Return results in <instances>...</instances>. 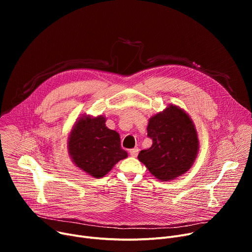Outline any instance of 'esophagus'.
Listing matches in <instances>:
<instances>
[{"instance_id":"1","label":"esophagus","mask_w":252,"mask_h":252,"mask_svg":"<svg viewBox=\"0 0 252 252\" xmlns=\"http://www.w3.org/2000/svg\"><path fill=\"white\" fill-rule=\"evenodd\" d=\"M139 151L140 149L139 148H134V149H130L129 150V155L133 156V157H137L138 154H139Z\"/></svg>"}]
</instances>
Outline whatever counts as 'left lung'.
Segmentation results:
<instances>
[{
	"label": "left lung",
	"mask_w": 252,
	"mask_h": 252,
	"mask_svg": "<svg viewBox=\"0 0 252 252\" xmlns=\"http://www.w3.org/2000/svg\"><path fill=\"white\" fill-rule=\"evenodd\" d=\"M147 133L152 146L140 151L138 158L150 173L162 182L187 173L199 150L197 130L189 114L169 104L150 117Z\"/></svg>",
	"instance_id": "1"
}]
</instances>
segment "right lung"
<instances>
[{"label":"right lung","instance_id":"add662e5","mask_svg":"<svg viewBox=\"0 0 252 252\" xmlns=\"http://www.w3.org/2000/svg\"><path fill=\"white\" fill-rule=\"evenodd\" d=\"M103 115H82L74 123L67 140V149L72 162L93 178H102L112 167L127 157L121 147L116 130L105 125Z\"/></svg>","mask_w":252,"mask_h":252}]
</instances>
